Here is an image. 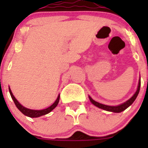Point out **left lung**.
<instances>
[{"label":"left lung","mask_w":148,"mask_h":148,"mask_svg":"<svg viewBox=\"0 0 148 148\" xmlns=\"http://www.w3.org/2000/svg\"><path fill=\"white\" fill-rule=\"evenodd\" d=\"M140 85H141V81L139 80V82H138V88H137L136 92H135V94L133 95V97L130 98L129 100H127L126 102L123 103V104H120V105L118 106H108V105H104V104H100V103L94 101L92 98L89 96V99H90V101L95 106L98 107V108H101V109H103L104 110L107 111H110V112H114V113H120V112H122L125 110H126L127 108L129 107V106L131 105L133 103V101H135V99H136L137 95H138V92H139V90H140Z\"/></svg>","instance_id":"8db88e82"}]
</instances>
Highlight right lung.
I'll use <instances>...</instances> for the list:
<instances>
[{"label":"right lung","instance_id":"1","mask_svg":"<svg viewBox=\"0 0 148 148\" xmlns=\"http://www.w3.org/2000/svg\"><path fill=\"white\" fill-rule=\"evenodd\" d=\"M9 90H10V95H11L12 99L13 101H14L15 104L16 105V107L18 108V109L19 110H20L21 112L23 113V114H24L25 116H29V117H31V118H36V117H39V116H44V115H46V114H47V113H49V112H51V111L53 110L56 108V106L58 105V101H59V99H60V95H59L58 96V98H57V99H56V101H55V102L53 103V104H52L50 107H49L48 108H47V109H44V110H33L27 109V108L23 107V106H22L21 104L18 102V101H17V99H15V96L13 95L11 90H10V88H9Z\"/></svg>","mask_w":148,"mask_h":148}]
</instances>
